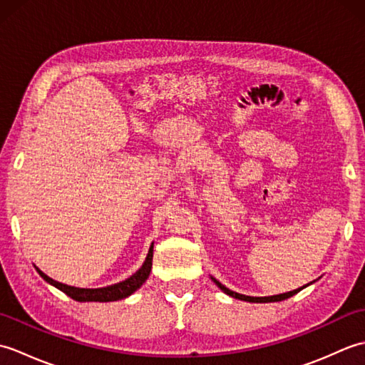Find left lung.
Listing matches in <instances>:
<instances>
[{"label": "left lung", "mask_w": 365, "mask_h": 365, "mask_svg": "<svg viewBox=\"0 0 365 365\" xmlns=\"http://www.w3.org/2000/svg\"><path fill=\"white\" fill-rule=\"evenodd\" d=\"M212 281L220 287V289L224 292V293H227L229 297H232V298H237V299H242V301H250V302H274V301H284V299H287V298H290V297H293L294 293H298L299 290H302L304 289V287H301V289H297V290H293V292H287V293H282V294H274V297H265V298H255V297H246V294H240V293H237V292H232V290H229L227 287H224L220 281H216L215 277H212Z\"/></svg>", "instance_id": "left-lung-1"}]
</instances>
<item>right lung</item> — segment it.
I'll list each match as a JSON object with an SVG mask.
<instances>
[{"instance_id": "1", "label": "right lung", "mask_w": 365, "mask_h": 365, "mask_svg": "<svg viewBox=\"0 0 365 365\" xmlns=\"http://www.w3.org/2000/svg\"><path fill=\"white\" fill-rule=\"evenodd\" d=\"M152 257H153V245L150 246L149 254H147L145 262L143 263V267L139 268L133 276H130L128 279L122 282H118L110 287H103V289H78V287H71L66 284H61L54 279L48 277L45 273H42L41 269H37V273L41 274L46 282L51 284L59 289L61 292H64L67 297H71L75 301L80 302H86V301H98V302H108V301H118V299H123L130 297L131 293L136 292L139 287H141L145 279L149 277L150 269H152Z\"/></svg>"}]
</instances>
